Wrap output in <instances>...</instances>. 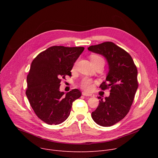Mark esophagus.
Here are the masks:
<instances>
[{
	"label": "esophagus",
	"instance_id": "obj_1",
	"mask_svg": "<svg viewBox=\"0 0 158 158\" xmlns=\"http://www.w3.org/2000/svg\"><path fill=\"white\" fill-rule=\"evenodd\" d=\"M82 95L86 96V97H94V95L90 94H88V93H86V92H82Z\"/></svg>",
	"mask_w": 158,
	"mask_h": 158
}]
</instances>
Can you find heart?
<instances>
[{
    "label": "heart",
    "instance_id": "obj_1",
    "mask_svg": "<svg viewBox=\"0 0 158 158\" xmlns=\"http://www.w3.org/2000/svg\"><path fill=\"white\" fill-rule=\"evenodd\" d=\"M90 59L94 64L95 63H97L98 62H101V61L104 62L103 57L97 54H91ZM75 66H76V64L73 65V69H75ZM80 86L82 89H83L84 90L88 91V92H90V91H92L94 89V81L92 79H89L88 77H85L81 81Z\"/></svg>",
    "mask_w": 158,
    "mask_h": 158
}]
</instances>
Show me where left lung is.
Instances as JSON below:
<instances>
[{"instance_id":"left-lung-1","label":"left lung","mask_w":158,"mask_h":158,"mask_svg":"<svg viewBox=\"0 0 158 158\" xmlns=\"http://www.w3.org/2000/svg\"><path fill=\"white\" fill-rule=\"evenodd\" d=\"M89 51L104 56L109 64V72L100 88H111L110 95L92 112L95 122L103 127L111 126L126 117L133 102L138 86V70L131 55L111 41L89 46Z\"/></svg>"}]
</instances>
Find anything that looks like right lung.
<instances>
[{
  "mask_svg": "<svg viewBox=\"0 0 158 158\" xmlns=\"http://www.w3.org/2000/svg\"><path fill=\"white\" fill-rule=\"evenodd\" d=\"M83 47L52 46L40 52L32 61L27 77L26 95L37 117L49 125H57L67 119L73 102L81 96L73 89L64 95L60 82L71 70Z\"/></svg>",
  "mask_w": 158,
  "mask_h": 158,
  "instance_id": "obj_1",
  "label": "right lung"
}]
</instances>
